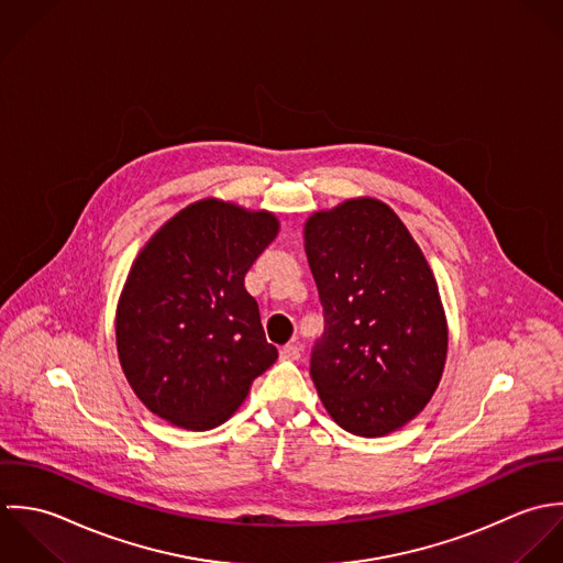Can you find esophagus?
<instances>
[{
	"label": "esophagus",
	"mask_w": 563,
	"mask_h": 563,
	"mask_svg": "<svg viewBox=\"0 0 563 563\" xmlns=\"http://www.w3.org/2000/svg\"><path fill=\"white\" fill-rule=\"evenodd\" d=\"M280 358L285 361H298L300 358V345L296 343H287L280 347Z\"/></svg>",
	"instance_id": "obj_1"
}]
</instances>
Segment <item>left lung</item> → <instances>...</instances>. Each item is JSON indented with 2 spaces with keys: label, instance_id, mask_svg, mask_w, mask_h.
I'll return each instance as SVG.
<instances>
[{
  "label": "left lung",
  "instance_id": "obj_1",
  "mask_svg": "<svg viewBox=\"0 0 563 563\" xmlns=\"http://www.w3.org/2000/svg\"><path fill=\"white\" fill-rule=\"evenodd\" d=\"M305 250L324 307L311 378L352 435L380 438L435 394L449 327L435 276L407 225L380 200L313 213Z\"/></svg>",
  "mask_w": 563,
  "mask_h": 563
}]
</instances>
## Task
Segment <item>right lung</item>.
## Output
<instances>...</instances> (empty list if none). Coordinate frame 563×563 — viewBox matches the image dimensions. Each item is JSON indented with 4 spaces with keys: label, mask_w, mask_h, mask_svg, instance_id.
I'll return each mask as SVG.
<instances>
[{
    "label": "right lung",
    "mask_w": 563,
    "mask_h": 563,
    "mask_svg": "<svg viewBox=\"0 0 563 563\" xmlns=\"http://www.w3.org/2000/svg\"><path fill=\"white\" fill-rule=\"evenodd\" d=\"M276 234V216L209 198L139 252L114 333L123 374L152 413L189 431L216 429L278 358L243 285Z\"/></svg>",
    "instance_id": "add662e5"
}]
</instances>
